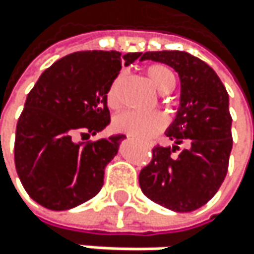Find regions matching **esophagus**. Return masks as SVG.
Returning a JSON list of instances; mask_svg holds the SVG:
<instances>
[{"label": "esophagus", "instance_id": "obj_1", "mask_svg": "<svg viewBox=\"0 0 254 254\" xmlns=\"http://www.w3.org/2000/svg\"><path fill=\"white\" fill-rule=\"evenodd\" d=\"M151 146H152V144H151Z\"/></svg>", "mask_w": 254, "mask_h": 254}]
</instances>
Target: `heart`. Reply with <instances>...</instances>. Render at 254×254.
<instances>
[{
  "label": "heart",
  "instance_id": "b5f03b06",
  "mask_svg": "<svg viewBox=\"0 0 254 254\" xmlns=\"http://www.w3.org/2000/svg\"><path fill=\"white\" fill-rule=\"evenodd\" d=\"M146 76H148L152 86L166 94L171 93L175 86V76L168 66L154 64L146 68ZM123 80V74H119L110 85L106 91V103L110 108H119L120 106V85ZM114 129L123 134H128L137 140L148 141L154 138L158 132L163 131L166 126V119L158 113H135V111H125L119 114L113 122Z\"/></svg>",
  "mask_w": 254,
  "mask_h": 254
}]
</instances>
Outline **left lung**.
<instances>
[{
    "label": "left lung",
    "instance_id": "obj_1",
    "mask_svg": "<svg viewBox=\"0 0 254 254\" xmlns=\"http://www.w3.org/2000/svg\"><path fill=\"white\" fill-rule=\"evenodd\" d=\"M140 59L172 66L181 80V105L168 129L175 146L152 149L140 171V189L166 209L196 210L215 196L229 171L233 138L227 90L212 66L186 52H146ZM183 142L186 150L179 149Z\"/></svg>",
    "mask_w": 254,
    "mask_h": 254
}]
</instances>
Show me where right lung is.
<instances>
[{
  "label": "right lung",
  "instance_id": "add662e5",
  "mask_svg": "<svg viewBox=\"0 0 254 254\" xmlns=\"http://www.w3.org/2000/svg\"><path fill=\"white\" fill-rule=\"evenodd\" d=\"M141 53L76 52L56 61L28 93L16 123L15 168L42 207L68 210L96 196L125 135L88 140L111 122L106 91Z\"/></svg>",
  "mask_w": 254,
  "mask_h": 254
}]
</instances>
